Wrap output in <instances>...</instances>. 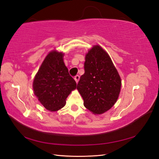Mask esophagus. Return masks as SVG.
Listing matches in <instances>:
<instances>
[{
  "instance_id": "obj_1",
  "label": "esophagus",
  "mask_w": 159,
  "mask_h": 159,
  "mask_svg": "<svg viewBox=\"0 0 159 159\" xmlns=\"http://www.w3.org/2000/svg\"><path fill=\"white\" fill-rule=\"evenodd\" d=\"M79 79H80V76H79V75H76V76H74V80H75V81H76V83L79 82Z\"/></svg>"
}]
</instances>
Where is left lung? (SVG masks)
Instances as JSON below:
<instances>
[{
	"mask_svg": "<svg viewBox=\"0 0 159 159\" xmlns=\"http://www.w3.org/2000/svg\"><path fill=\"white\" fill-rule=\"evenodd\" d=\"M84 69L77 89L87 109L102 114L118 98L121 83L120 75L109 55L100 46H93L87 54Z\"/></svg>",
	"mask_w": 159,
	"mask_h": 159,
	"instance_id": "1",
	"label": "left lung"
}]
</instances>
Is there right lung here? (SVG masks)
<instances>
[{"instance_id":"right-lung-1","label":"right lung","mask_w":159,"mask_h":159,"mask_svg":"<svg viewBox=\"0 0 159 159\" xmlns=\"http://www.w3.org/2000/svg\"><path fill=\"white\" fill-rule=\"evenodd\" d=\"M63 53L52 51L46 56L33 80L36 97L46 109L55 111L65 106L66 100L76 83L63 59Z\"/></svg>"}]
</instances>
